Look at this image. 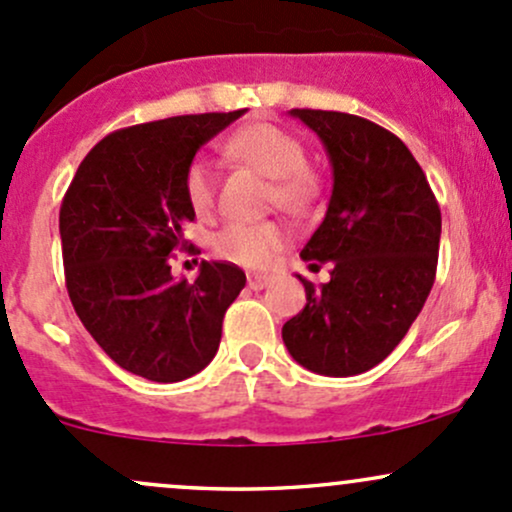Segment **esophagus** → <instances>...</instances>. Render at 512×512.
Here are the masks:
<instances>
[{"instance_id": "1", "label": "esophagus", "mask_w": 512, "mask_h": 512, "mask_svg": "<svg viewBox=\"0 0 512 512\" xmlns=\"http://www.w3.org/2000/svg\"><path fill=\"white\" fill-rule=\"evenodd\" d=\"M269 284H272V277H267V274H250V277H247V286H250L252 291L265 289Z\"/></svg>"}]
</instances>
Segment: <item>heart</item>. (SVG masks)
Here are the masks:
<instances>
[{
	"label": "heart",
	"mask_w": 512,
	"mask_h": 512,
	"mask_svg": "<svg viewBox=\"0 0 512 512\" xmlns=\"http://www.w3.org/2000/svg\"><path fill=\"white\" fill-rule=\"evenodd\" d=\"M230 157L274 179L272 201L279 209L303 213L320 192L316 172L306 167V145L294 133L274 123L240 128L226 143ZM184 194L196 216H211L218 206V179L211 162L194 160L184 174ZM289 233L282 223H230L213 238V252L221 260L250 269H267L277 260Z\"/></svg>",
	"instance_id": "heart-1"
}]
</instances>
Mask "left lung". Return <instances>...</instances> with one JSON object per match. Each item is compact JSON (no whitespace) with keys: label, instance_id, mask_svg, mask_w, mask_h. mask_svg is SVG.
Listing matches in <instances>:
<instances>
[{"label":"left lung","instance_id":"1","mask_svg":"<svg viewBox=\"0 0 512 512\" xmlns=\"http://www.w3.org/2000/svg\"><path fill=\"white\" fill-rule=\"evenodd\" d=\"M289 114L316 133L333 167L328 211L301 250L311 269H333L318 289L299 277L306 306L286 320L282 338L308 372L355 376L384 362L423 311L440 206L411 150L386 128L340 111Z\"/></svg>","mask_w":512,"mask_h":512}]
</instances>
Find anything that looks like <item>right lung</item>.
Returning a JSON list of instances; mask_svg holds the SVG:
<instances>
[{"instance_id":"add662e5","label":"right lung","mask_w":512,"mask_h":512,"mask_svg":"<svg viewBox=\"0 0 512 512\" xmlns=\"http://www.w3.org/2000/svg\"><path fill=\"white\" fill-rule=\"evenodd\" d=\"M247 109L172 116L99 140L60 206L67 294L97 345L121 369L157 381L189 379L216 357L228 306L245 286L230 262H201L174 279L194 209L184 174L204 143Z\"/></svg>"}]
</instances>
